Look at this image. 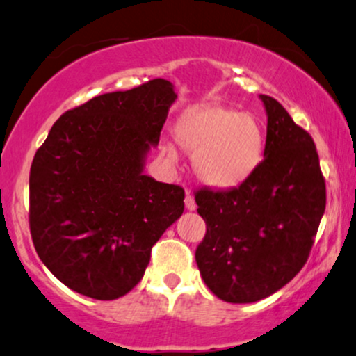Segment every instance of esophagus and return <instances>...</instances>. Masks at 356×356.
I'll use <instances>...</instances> for the list:
<instances>
[{"label": "esophagus", "instance_id": "obj_1", "mask_svg": "<svg viewBox=\"0 0 356 356\" xmlns=\"http://www.w3.org/2000/svg\"><path fill=\"white\" fill-rule=\"evenodd\" d=\"M185 207H186V210H190V211H193L195 209H197V203H195V198L191 197L190 193H186V197H185Z\"/></svg>", "mask_w": 356, "mask_h": 356}]
</instances>
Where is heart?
<instances>
[{"label":"heart","mask_w":356,"mask_h":356,"mask_svg":"<svg viewBox=\"0 0 356 356\" xmlns=\"http://www.w3.org/2000/svg\"><path fill=\"white\" fill-rule=\"evenodd\" d=\"M177 143L193 153L198 179L215 190L242 185L259 166L264 149V134L252 114L218 106L188 111L175 127ZM166 156L177 158L170 146Z\"/></svg>","instance_id":"1"}]
</instances>
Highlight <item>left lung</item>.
<instances>
[{"instance_id": "left-lung-1", "label": "left lung", "mask_w": 356, "mask_h": 356, "mask_svg": "<svg viewBox=\"0 0 356 356\" xmlns=\"http://www.w3.org/2000/svg\"><path fill=\"white\" fill-rule=\"evenodd\" d=\"M264 159L241 186L195 195L207 234L195 259L222 301H261L306 264L326 207L313 138L269 95Z\"/></svg>"}]
</instances>
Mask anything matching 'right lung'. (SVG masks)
I'll return each instance as SVG.
<instances>
[{"instance_id":"1","label":"right lung","mask_w":356,"mask_h":356,"mask_svg":"<svg viewBox=\"0 0 356 356\" xmlns=\"http://www.w3.org/2000/svg\"><path fill=\"white\" fill-rule=\"evenodd\" d=\"M175 101L165 79L97 95L60 115L35 154L31 238L47 269L75 293L124 296L181 217V186L145 175Z\"/></svg>"}]
</instances>
